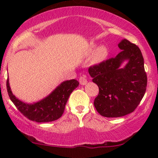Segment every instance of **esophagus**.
Returning a JSON list of instances; mask_svg holds the SVG:
<instances>
[{
	"mask_svg": "<svg viewBox=\"0 0 158 158\" xmlns=\"http://www.w3.org/2000/svg\"><path fill=\"white\" fill-rule=\"evenodd\" d=\"M79 83L81 85H85L88 83V79H87V77L85 76H83V77H81L79 78Z\"/></svg>",
	"mask_w": 158,
	"mask_h": 158,
	"instance_id": "obj_1",
	"label": "esophagus"
}]
</instances>
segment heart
Masks as SVG:
<instances>
[{
    "instance_id": "heart-1",
    "label": "heart",
    "mask_w": 158,
    "mask_h": 158,
    "mask_svg": "<svg viewBox=\"0 0 158 158\" xmlns=\"http://www.w3.org/2000/svg\"><path fill=\"white\" fill-rule=\"evenodd\" d=\"M108 56V50L105 45H100L96 49L93 55V61L96 64L102 62Z\"/></svg>"
}]
</instances>
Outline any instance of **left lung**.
<instances>
[{
  "mask_svg": "<svg viewBox=\"0 0 158 158\" xmlns=\"http://www.w3.org/2000/svg\"><path fill=\"white\" fill-rule=\"evenodd\" d=\"M118 47L121 52L116 57L88 69L99 90L94 106L106 117H120L133 112L147 86L144 60L138 47L127 39L121 40Z\"/></svg>",
  "mask_w": 158,
  "mask_h": 158,
  "instance_id": "8db88e82",
  "label": "left lung"
}]
</instances>
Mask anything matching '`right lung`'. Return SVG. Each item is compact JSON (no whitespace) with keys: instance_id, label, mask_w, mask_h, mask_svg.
<instances>
[{"instance_id":"obj_1","label":"right lung","mask_w":158,"mask_h":158,"mask_svg":"<svg viewBox=\"0 0 158 158\" xmlns=\"http://www.w3.org/2000/svg\"><path fill=\"white\" fill-rule=\"evenodd\" d=\"M79 85V82L76 79L62 81L46 97L38 102L27 103L12 94L9 78L6 81L7 92L11 101L27 118L37 123L52 122L60 118L70 94Z\"/></svg>"}]
</instances>
